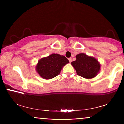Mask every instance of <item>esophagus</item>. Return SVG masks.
I'll use <instances>...</instances> for the list:
<instances>
[{
	"label": "esophagus",
	"mask_w": 124,
	"mask_h": 124,
	"mask_svg": "<svg viewBox=\"0 0 124 124\" xmlns=\"http://www.w3.org/2000/svg\"><path fill=\"white\" fill-rule=\"evenodd\" d=\"M68 60H69V61H70V63L71 62H72V58H68Z\"/></svg>",
	"instance_id": "34e87169"
}]
</instances>
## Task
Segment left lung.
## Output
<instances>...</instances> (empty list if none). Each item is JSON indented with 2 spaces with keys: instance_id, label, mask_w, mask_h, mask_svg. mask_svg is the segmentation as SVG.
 Instances as JSON below:
<instances>
[{
  "instance_id": "8db88e82",
  "label": "left lung",
  "mask_w": 124,
  "mask_h": 124,
  "mask_svg": "<svg viewBox=\"0 0 124 124\" xmlns=\"http://www.w3.org/2000/svg\"><path fill=\"white\" fill-rule=\"evenodd\" d=\"M71 64L78 75L86 79L96 77L100 70V64L97 60L83 53L77 54L76 60Z\"/></svg>"
}]
</instances>
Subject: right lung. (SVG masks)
<instances>
[{
	"instance_id": "1",
	"label": "right lung",
	"mask_w": 124,
	"mask_h": 124,
	"mask_svg": "<svg viewBox=\"0 0 124 124\" xmlns=\"http://www.w3.org/2000/svg\"><path fill=\"white\" fill-rule=\"evenodd\" d=\"M69 61L64 56L53 54L38 61L36 70L40 76L45 79H50L60 74L62 68Z\"/></svg>"
}]
</instances>
